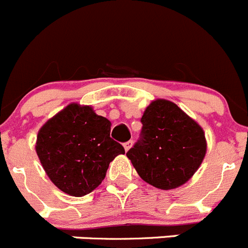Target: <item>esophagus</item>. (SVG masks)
<instances>
[{
	"label": "esophagus",
	"mask_w": 248,
	"mask_h": 248,
	"mask_svg": "<svg viewBox=\"0 0 248 248\" xmlns=\"http://www.w3.org/2000/svg\"><path fill=\"white\" fill-rule=\"evenodd\" d=\"M131 145H133V140H129V141L124 143V149H125V151H128L129 149L131 148Z\"/></svg>",
	"instance_id": "34e87169"
}]
</instances>
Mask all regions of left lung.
Returning a JSON list of instances; mask_svg holds the SVG:
<instances>
[{"instance_id":"left-lung-1","label":"left lung","mask_w":248,"mask_h":248,"mask_svg":"<svg viewBox=\"0 0 248 248\" xmlns=\"http://www.w3.org/2000/svg\"><path fill=\"white\" fill-rule=\"evenodd\" d=\"M140 139L126 153L139 176L157 189H176L196 172L206 154L198 123L175 103L151 102L141 117Z\"/></svg>"}]
</instances>
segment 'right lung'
Wrapping results in <instances>:
<instances>
[{
	"mask_svg": "<svg viewBox=\"0 0 248 248\" xmlns=\"http://www.w3.org/2000/svg\"><path fill=\"white\" fill-rule=\"evenodd\" d=\"M110 122L89 105H67L37 135L36 151L50 181L80 198L104 180L110 161L125 150L110 138Z\"/></svg>",
	"mask_w": 248,
	"mask_h": 248,
	"instance_id": "obj_1",
	"label": "right lung"
}]
</instances>
